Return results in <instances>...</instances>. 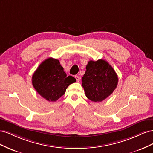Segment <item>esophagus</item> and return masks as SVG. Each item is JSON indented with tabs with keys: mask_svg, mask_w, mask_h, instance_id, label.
I'll return each mask as SVG.
<instances>
[{
	"mask_svg": "<svg viewBox=\"0 0 153 153\" xmlns=\"http://www.w3.org/2000/svg\"><path fill=\"white\" fill-rule=\"evenodd\" d=\"M75 78H76V82H80V78L79 77V76H77V75H76L75 76Z\"/></svg>",
	"mask_w": 153,
	"mask_h": 153,
	"instance_id": "obj_1",
	"label": "esophagus"
}]
</instances>
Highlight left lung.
<instances>
[{
  "label": "left lung",
  "mask_w": 153,
  "mask_h": 153,
  "mask_svg": "<svg viewBox=\"0 0 153 153\" xmlns=\"http://www.w3.org/2000/svg\"><path fill=\"white\" fill-rule=\"evenodd\" d=\"M82 81L87 98L94 102H101L117 87L118 76L108 62L99 59L88 62Z\"/></svg>",
  "instance_id": "8db88e82"
}]
</instances>
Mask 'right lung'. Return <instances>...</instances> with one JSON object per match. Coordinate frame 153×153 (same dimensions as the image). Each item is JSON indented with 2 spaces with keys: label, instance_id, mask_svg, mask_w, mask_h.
<instances>
[{
  "label": "right lung",
  "instance_id": "add662e5",
  "mask_svg": "<svg viewBox=\"0 0 153 153\" xmlns=\"http://www.w3.org/2000/svg\"><path fill=\"white\" fill-rule=\"evenodd\" d=\"M76 81L68 76L59 60L48 58L37 68L32 77L35 90L48 101H56L64 94L67 87Z\"/></svg>",
  "mask_w": 153,
  "mask_h": 153
}]
</instances>
